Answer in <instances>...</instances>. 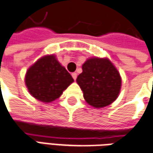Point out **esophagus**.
<instances>
[{
  "mask_svg": "<svg viewBox=\"0 0 153 153\" xmlns=\"http://www.w3.org/2000/svg\"><path fill=\"white\" fill-rule=\"evenodd\" d=\"M72 77H73V79H74V80H76V79H77V74H76V73H73V74H72Z\"/></svg>",
  "mask_w": 153,
  "mask_h": 153,
  "instance_id": "esophagus-1",
  "label": "esophagus"
}]
</instances>
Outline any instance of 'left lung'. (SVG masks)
<instances>
[{
    "label": "left lung",
    "instance_id": "1",
    "mask_svg": "<svg viewBox=\"0 0 153 153\" xmlns=\"http://www.w3.org/2000/svg\"><path fill=\"white\" fill-rule=\"evenodd\" d=\"M82 69L76 80L88 104L101 108L117 99L121 88V77L110 61L91 58L83 64Z\"/></svg>",
    "mask_w": 153,
    "mask_h": 153
}]
</instances>
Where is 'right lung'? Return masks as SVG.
Returning a JSON list of instances; mask_svg holds the SVG:
<instances>
[{
    "label": "right lung",
    "mask_w": 153,
    "mask_h": 153,
    "mask_svg": "<svg viewBox=\"0 0 153 153\" xmlns=\"http://www.w3.org/2000/svg\"><path fill=\"white\" fill-rule=\"evenodd\" d=\"M74 81L53 55L40 58L27 71L25 84L34 98L50 102L58 98Z\"/></svg>",
    "instance_id": "add662e5"
}]
</instances>
